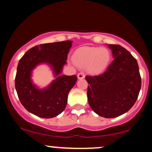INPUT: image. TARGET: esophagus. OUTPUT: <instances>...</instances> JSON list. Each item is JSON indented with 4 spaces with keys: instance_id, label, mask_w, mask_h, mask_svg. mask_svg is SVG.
<instances>
[{
    "instance_id": "obj_1",
    "label": "esophagus",
    "mask_w": 152,
    "mask_h": 152,
    "mask_svg": "<svg viewBox=\"0 0 152 152\" xmlns=\"http://www.w3.org/2000/svg\"><path fill=\"white\" fill-rule=\"evenodd\" d=\"M77 77H78V79H83V78L85 77V75L83 72H80V73H78V74Z\"/></svg>"
}]
</instances>
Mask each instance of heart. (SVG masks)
Here are the masks:
<instances>
[{
  "mask_svg": "<svg viewBox=\"0 0 152 152\" xmlns=\"http://www.w3.org/2000/svg\"><path fill=\"white\" fill-rule=\"evenodd\" d=\"M111 58L109 50L105 48L83 46L75 50L73 61L77 66L85 67L88 73L97 74L106 69Z\"/></svg>",
  "mask_w": 152,
  "mask_h": 152,
  "instance_id": "obj_1",
  "label": "heart"
}]
</instances>
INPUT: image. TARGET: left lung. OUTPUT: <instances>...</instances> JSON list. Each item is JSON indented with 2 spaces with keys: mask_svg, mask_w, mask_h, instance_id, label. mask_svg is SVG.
Segmentation results:
<instances>
[{
  "mask_svg": "<svg viewBox=\"0 0 152 152\" xmlns=\"http://www.w3.org/2000/svg\"><path fill=\"white\" fill-rule=\"evenodd\" d=\"M114 60L103 74L86 76L88 104L96 114L114 118L125 114L138 98L142 86L138 63L120 45H108Z\"/></svg>",
  "mask_w": 152,
  "mask_h": 152,
  "instance_id": "1",
  "label": "left lung"
}]
</instances>
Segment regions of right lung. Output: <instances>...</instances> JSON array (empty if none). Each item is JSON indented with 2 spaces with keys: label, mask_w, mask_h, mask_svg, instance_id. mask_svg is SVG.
I'll use <instances>...</instances> for the list:
<instances>
[{
  "label": "right lung",
  "mask_w": 152,
  "mask_h": 152,
  "mask_svg": "<svg viewBox=\"0 0 152 152\" xmlns=\"http://www.w3.org/2000/svg\"><path fill=\"white\" fill-rule=\"evenodd\" d=\"M72 42L65 41L36 46L19 61L15 78V90L22 105L31 114L49 118L58 116L65 109L69 91L77 81L76 75H60ZM41 63L49 65L56 76L50 86L43 90L38 89L31 80L32 71Z\"/></svg>",
  "instance_id": "obj_1"
}]
</instances>
